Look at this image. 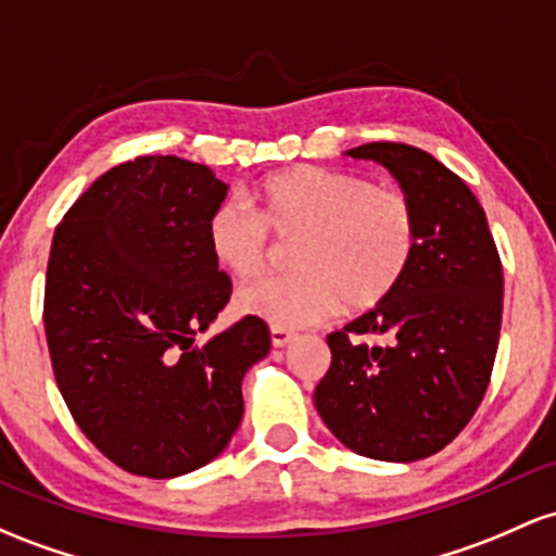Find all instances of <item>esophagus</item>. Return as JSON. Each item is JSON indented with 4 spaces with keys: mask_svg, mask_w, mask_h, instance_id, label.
<instances>
[{
    "mask_svg": "<svg viewBox=\"0 0 556 556\" xmlns=\"http://www.w3.org/2000/svg\"><path fill=\"white\" fill-rule=\"evenodd\" d=\"M292 338H295V334H292L290 329L271 327V345H274V348H285V345H290V343H292Z\"/></svg>",
    "mask_w": 556,
    "mask_h": 556,
    "instance_id": "obj_1",
    "label": "esophagus"
}]
</instances>
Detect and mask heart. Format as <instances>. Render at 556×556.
<instances>
[{"mask_svg":"<svg viewBox=\"0 0 556 556\" xmlns=\"http://www.w3.org/2000/svg\"><path fill=\"white\" fill-rule=\"evenodd\" d=\"M255 211L224 200L208 218V248L231 277L253 279L271 255V235L292 250L295 274L266 277L237 292V308L271 327L319 325L348 311L382 306L419 248L412 198L371 185L351 170L292 166L266 176L253 192Z\"/></svg>","mask_w":556,"mask_h":556,"instance_id":"b5f03b06","label":"heart"}]
</instances>
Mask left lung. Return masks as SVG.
<instances>
[{
    "label": "left lung",
    "mask_w": 556,
    "mask_h": 556,
    "mask_svg": "<svg viewBox=\"0 0 556 556\" xmlns=\"http://www.w3.org/2000/svg\"><path fill=\"white\" fill-rule=\"evenodd\" d=\"M345 155L393 174L417 208L419 248L382 306L329 334L332 364L314 404L356 454L417 462L448 446L483 401L502 329V261L483 205L430 152L369 142ZM348 333H386L389 345L351 344Z\"/></svg>",
    "instance_id": "left-lung-1"
}]
</instances>
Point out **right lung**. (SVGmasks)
<instances>
[{
  "label": "right lung",
  "instance_id": "right-lung-1",
  "mask_svg": "<svg viewBox=\"0 0 556 556\" xmlns=\"http://www.w3.org/2000/svg\"><path fill=\"white\" fill-rule=\"evenodd\" d=\"M227 192L208 166L144 155L102 174L54 229V380L84 435L142 478H179L229 446L242 377L271 348L258 316L194 345L231 295L205 235Z\"/></svg>",
  "mask_w": 556,
  "mask_h": 556
}]
</instances>
